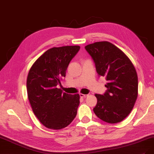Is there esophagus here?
<instances>
[{"instance_id":"34e87169","label":"esophagus","mask_w":154,"mask_h":154,"mask_svg":"<svg viewBox=\"0 0 154 154\" xmlns=\"http://www.w3.org/2000/svg\"><path fill=\"white\" fill-rule=\"evenodd\" d=\"M80 96H81V98H86V97H88V94H84L81 93L80 94Z\"/></svg>"}]
</instances>
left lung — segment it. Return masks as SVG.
<instances>
[{
    "instance_id": "obj_1",
    "label": "left lung",
    "mask_w": 154,
    "mask_h": 154,
    "mask_svg": "<svg viewBox=\"0 0 154 154\" xmlns=\"http://www.w3.org/2000/svg\"><path fill=\"white\" fill-rule=\"evenodd\" d=\"M92 57L99 76L108 83L103 94H96L97 104L93 109L101 120L120 122L131 112L138 97V75L132 62L113 44L97 42L85 47Z\"/></svg>"
}]
</instances>
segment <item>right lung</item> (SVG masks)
<instances>
[{"mask_svg":"<svg viewBox=\"0 0 154 154\" xmlns=\"http://www.w3.org/2000/svg\"><path fill=\"white\" fill-rule=\"evenodd\" d=\"M80 49L79 45L53 48L41 55L28 72L26 89L32 110L44 126L61 129L75 117L80 103L79 94L63 93L58 86L65 77L70 61Z\"/></svg>","mask_w":154,"mask_h":154,"instance_id":"right-lung-1","label":"right lung"}]
</instances>
